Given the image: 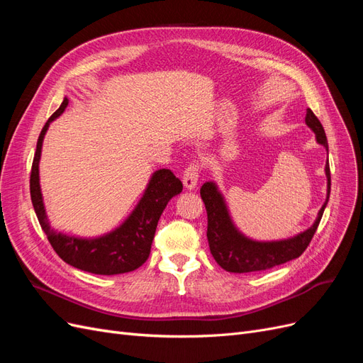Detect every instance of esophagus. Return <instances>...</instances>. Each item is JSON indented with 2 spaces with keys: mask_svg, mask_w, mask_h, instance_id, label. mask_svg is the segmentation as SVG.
<instances>
[{
  "mask_svg": "<svg viewBox=\"0 0 363 363\" xmlns=\"http://www.w3.org/2000/svg\"><path fill=\"white\" fill-rule=\"evenodd\" d=\"M199 177H200V164L194 162L183 172V184H184V188L189 189V191L195 189L196 188V183H199Z\"/></svg>",
  "mask_w": 363,
  "mask_h": 363,
  "instance_id": "esophagus-1",
  "label": "esophagus"
}]
</instances>
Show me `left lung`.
Segmentation results:
<instances>
[{
  "label": "left lung",
  "mask_w": 363,
  "mask_h": 363,
  "mask_svg": "<svg viewBox=\"0 0 363 363\" xmlns=\"http://www.w3.org/2000/svg\"><path fill=\"white\" fill-rule=\"evenodd\" d=\"M306 124L312 128L316 142L325 147L328 151L327 138L320 119L307 108ZM327 175V199L323 207L318 212L315 223L303 233L283 240H271V242H259L244 236L235 227L232 218L228 215V208L224 201V196L218 191L213 182H207L201 186L200 194L207 212V240L208 248L216 263L228 272H255L274 268L281 263H286L292 259L300 257L316 232L318 225L324 213V208L330 196V167L328 159L325 163Z\"/></svg>",
  "instance_id": "left-lung-1"
}]
</instances>
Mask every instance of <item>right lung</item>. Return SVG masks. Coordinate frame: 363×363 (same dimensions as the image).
Segmentation results:
<instances>
[{
	"mask_svg": "<svg viewBox=\"0 0 363 363\" xmlns=\"http://www.w3.org/2000/svg\"><path fill=\"white\" fill-rule=\"evenodd\" d=\"M68 101V98H65L60 107L43 125L31 164L30 195L39 224L59 257L77 269L98 274V276H115V274L135 271L148 259L159 218L172 196L182 192L183 184L169 169L156 171L151 175L147 189L135 211L118 228L104 236L84 239L52 230L42 200L39 160L47 130L52 121L63 113Z\"/></svg>",
	"mask_w": 363,
	"mask_h": 363,
	"instance_id": "right-lung-1",
	"label": "right lung"
}]
</instances>
